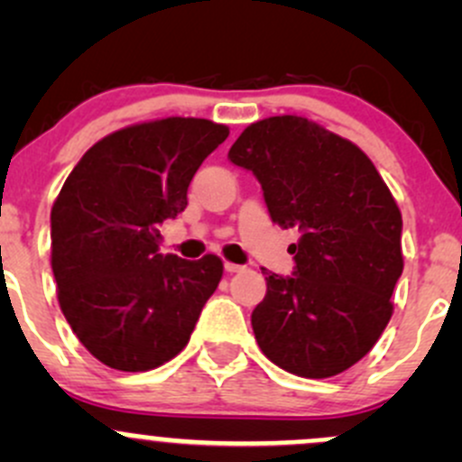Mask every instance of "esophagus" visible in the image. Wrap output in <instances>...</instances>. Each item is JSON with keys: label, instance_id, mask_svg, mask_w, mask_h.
<instances>
[{"label": "esophagus", "instance_id": "obj_1", "mask_svg": "<svg viewBox=\"0 0 462 462\" xmlns=\"http://www.w3.org/2000/svg\"><path fill=\"white\" fill-rule=\"evenodd\" d=\"M223 268H226V273H241V270L245 268V265H239V263H230V261H226V265H223Z\"/></svg>", "mask_w": 462, "mask_h": 462}]
</instances>
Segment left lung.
Returning a JSON list of instances; mask_svg holds the SVG:
<instances>
[{
  "mask_svg": "<svg viewBox=\"0 0 462 462\" xmlns=\"http://www.w3.org/2000/svg\"><path fill=\"white\" fill-rule=\"evenodd\" d=\"M227 158L257 176L270 218L300 230L291 277L263 270L259 348L301 377L351 369L389 324L402 274V217L389 188L357 144L301 116L250 125Z\"/></svg>",
  "mask_w": 462,
  "mask_h": 462,
  "instance_id": "obj_1",
  "label": "left lung"
}]
</instances>
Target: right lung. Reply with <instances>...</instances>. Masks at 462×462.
Returning <instances> with one entry per match:
<instances>
[{"label": "right lung", "mask_w": 462, "mask_h": 462, "mask_svg": "<svg viewBox=\"0 0 462 462\" xmlns=\"http://www.w3.org/2000/svg\"><path fill=\"white\" fill-rule=\"evenodd\" d=\"M230 129L203 118L132 125L80 158L51 209V265L64 318L118 371L179 356L223 274L221 259L158 253L161 226L188 205L201 162Z\"/></svg>", "instance_id": "right-lung-1"}]
</instances>
